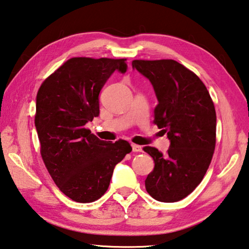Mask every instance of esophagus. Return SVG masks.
<instances>
[{"instance_id": "1", "label": "esophagus", "mask_w": 249, "mask_h": 249, "mask_svg": "<svg viewBox=\"0 0 249 249\" xmlns=\"http://www.w3.org/2000/svg\"><path fill=\"white\" fill-rule=\"evenodd\" d=\"M131 149H133V152H142V147L138 144L133 143L131 144Z\"/></svg>"}]
</instances>
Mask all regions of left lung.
I'll list each match as a JSON object with an SVG mask.
<instances>
[{"label":"left lung","instance_id":"obj_1","mask_svg":"<svg viewBox=\"0 0 249 249\" xmlns=\"http://www.w3.org/2000/svg\"><path fill=\"white\" fill-rule=\"evenodd\" d=\"M159 101L154 124L170 141L166 155L144 147L154 160L145 189L159 202L173 203L196 189L207 172L216 144V111L211 95L192 71L172 59L134 60Z\"/></svg>","mask_w":249,"mask_h":249}]
</instances>
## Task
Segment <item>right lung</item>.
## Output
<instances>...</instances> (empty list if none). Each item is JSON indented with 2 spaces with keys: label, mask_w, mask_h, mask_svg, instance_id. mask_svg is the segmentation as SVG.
Segmentation results:
<instances>
[{
  "label": "right lung",
  "mask_w": 249,
  "mask_h": 249,
  "mask_svg": "<svg viewBox=\"0 0 249 249\" xmlns=\"http://www.w3.org/2000/svg\"><path fill=\"white\" fill-rule=\"evenodd\" d=\"M126 59L71 58L43 82L36 95V128L41 155L53 180L79 203L100 198L115 165L131 151L125 140H100L85 128L99 115V94Z\"/></svg>",
  "instance_id": "obj_1"
}]
</instances>
